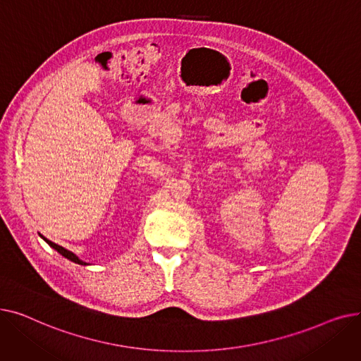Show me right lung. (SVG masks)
Returning a JSON list of instances; mask_svg holds the SVG:
<instances>
[{"mask_svg":"<svg viewBox=\"0 0 361 361\" xmlns=\"http://www.w3.org/2000/svg\"><path fill=\"white\" fill-rule=\"evenodd\" d=\"M49 245H51V247L54 249V250H56V252H59L61 256H64L66 259H68V260H71V262H74V263H79V264H85V267H86V264H89V263H86V262H83L82 259H79L78 256H75L73 252H70V250H67V249H64V247H61V245H59V244H55V243H52V241H49V240H47L45 237H42Z\"/></svg>","mask_w":361,"mask_h":361,"instance_id":"obj_1","label":"right lung"}]
</instances>
